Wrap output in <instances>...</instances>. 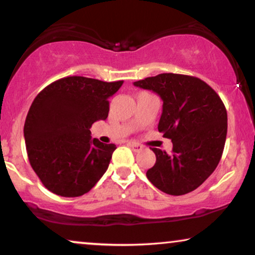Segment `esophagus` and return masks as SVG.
I'll return each instance as SVG.
<instances>
[{"label": "esophagus", "mask_w": 255, "mask_h": 255, "mask_svg": "<svg viewBox=\"0 0 255 255\" xmlns=\"http://www.w3.org/2000/svg\"><path fill=\"white\" fill-rule=\"evenodd\" d=\"M130 147L133 149L134 152H139L142 149V146L140 144H137V142H130Z\"/></svg>", "instance_id": "1"}]
</instances>
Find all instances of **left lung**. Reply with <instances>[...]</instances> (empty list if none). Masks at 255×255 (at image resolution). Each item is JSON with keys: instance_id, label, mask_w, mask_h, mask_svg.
Here are the masks:
<instances>
[{"instance_id": "1", "label": "left lung", "mask_w": 255, "mask_h": 255, "mask_svg": "<svg viewBox=\"0 0 255 255\" xmlns=\"http://www.w3.org/2000/svg\"><path fill=\"white\" fill-rule=\"evenodd\" d=\"M161 97L158 130L172 139V154L152 148L156 161L146 172L153 186L179 196L201 186L222 158L228 114L217 93L195 76L163 73L133 82Z\"/></svg>"}]
</instances>
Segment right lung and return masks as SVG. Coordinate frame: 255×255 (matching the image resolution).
<instances>
[{
    "mask_svg": "<svg viewBox=\"0 0 255 255\" xmlns=\"http://www.w3.org/2000/svg\"><path fill=\"white\" fill-rule=\"evenodd\" d=\"M122 85L67 76L45 87L33 100L24 124L27 158L53 194L81 196L106 173L116 145L92 139L89 128L107 120L108 100Z\"/></svg>",
    "mask_w": 255,
    "mask_h": 255,
    "instance_id": "obj_1",
    "label": "right lung"
}]
</instances>
